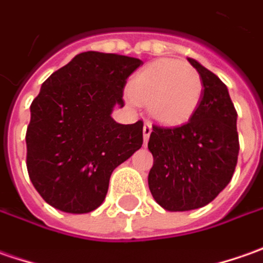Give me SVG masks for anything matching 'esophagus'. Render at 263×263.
<instances>
[{"mask_svg":"<svg viewBox=\"0 0 263 263\" xmlns=\"http://www.w3.org/2000/svg\"><path fill=\"white\" fill-rule=\"evenodd\" d=\"M151 131H153V128H151V125L148 122L144 123V128H142V135H144V142L147 144V141H148L149 135H151Z\"/></svg>","mask_w":263,"mask_h":263,"instance_id":"obj_1","label":"esophagus"}]
</instances>
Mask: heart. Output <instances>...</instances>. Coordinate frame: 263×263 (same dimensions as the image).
<instances>
[{
  "label": "heart",
  "mask_w": 263,
  "mask_h": 263,
  "mask_svg": "<svg viewBox=\"0 0 263 263\" xmlns=\"http://www.w3.org/2000/svg\"><path fill=\"white\" fill-rule=\"evenodd\" d=\"M199 72L180 61L159 59L140 69L126 90L131 106L147 104L151 118L163 125L187 122L201 103Z\"/></svg>",
  "instance_id": "heart-1"
}]
</instances>
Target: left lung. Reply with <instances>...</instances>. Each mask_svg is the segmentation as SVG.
I'll return each instance as SVG.
<instances>
[{
    "instance_id": "8db88e82",
    "label": "left lung",
    "mask_w": 263,
    "mask_h": 263,
    "mask_svg": "<svg viewBox=\"0 0 263 263\" xmlns=\"http://www.w3.org/2000/svg\"><path fill=\"white\" fill-rule=\"evenodd\" d=\"M204 91L194 116L180 126H153L148 187L166 211H191L210 204L230 183L239 156L237 112L226 84L187 58Z\"/></svg>"
}]
</instances>
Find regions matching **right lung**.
I'll list each match as a JSON object with an SVG mask.
<instances>
[{"instance_id":"obj_1","label":"right lung","mask_w":263,"mask_h":263,"mask_svg":"<svg viewBox=\"0 0 263 263\" xmlns=\"http://www.w3.org/2000/svg\"><path fill=\"white\" fill-rule=\"evenodd\" d=\"M140 65L138 58L88 50L42 84L26 132L27 172L53 208L86 214L100 206L112 172L141 148L142 121L122 125L110 116Z\"/></svg>"}]
</instances>
